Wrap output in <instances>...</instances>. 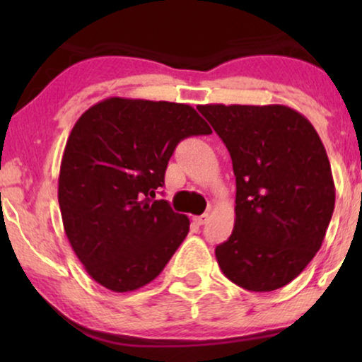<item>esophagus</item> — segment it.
<instances>
[{
    "instance_id": "34e87169",
    "label": "esophagus",
    "mask_w": 362,
    "mask_h": 362,
    "mask_svg": "<svg viewBox=\"0 0 362 362\" xmlns=\"http://www.w3.org/2000/svg\"><path fill=\"white\" fill-rule=\"evenodd\" d=\"M207 217H209V216H207V214H202V216H196V217H194V219H192V221H194L197 226H204V224H206V222H207Z\"/></svg>"
}]
</instances>
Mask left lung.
I'll return each instance as SVG.
<instances>
[{
	"mask_svg": "<svg viewBox=\"0 0 362 362\" xmlns=\"http://www.w3.org/2000/svg\"><path fill=\"white\" fill-rule=\"evenodd\" d=\"M230 153L235 224L216 247L222 274L242 288L274 291L320 250L334 211L328 155L306 118L285 105L197 107Z\"/></svg>",
	"mask_w": 362,
	"mask_h": 362,
	"instance_id": "obj_1",
	"label": "left lung"
}]
</instances>
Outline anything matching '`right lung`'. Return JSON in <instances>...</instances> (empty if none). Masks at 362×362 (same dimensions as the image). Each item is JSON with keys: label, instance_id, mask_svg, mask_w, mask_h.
Instances as JSON below:
<instances>
[{"label": "right lung", "instance_id": "1", "mask_svg": "<svg viewBox=\"0 0 362 362\" xmlns=\"http://www.w3.org/2000/svg\"><path fill=\"white\" fill-rule=\"evenodd\" d=\"M209 133L191 105L140 98H105L76 122L57 196L67 239L97 284L123 293L161 274L189 219L153 197L177 143Z\"/></svg>", "mask_w": 362, "mask_h": 362}]
</instances>
